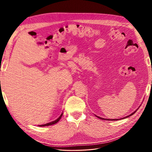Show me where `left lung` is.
I'll return each mask as SVG.
<instances>
[{
	"mask_svg": "<svg viewBox=\"0 0 152 152\" xmlns=\"http://www.w3.org/2000/svg\"><path fill=\"white\" fill-rule=\"evenodd\" d=\"M136 111H137V110H135V111L134 112V113H133L132 114H131L130 115H129V116H127V117H124L123 118H125L129 117V116H130V115H133V114H134L135 113ZM96 117H97V118H101V119H102V120H106V119H105V118H101V117H97V116H96ZM123 118H122V119H123ZM107 120H109V121H110H110H118V119H107Z\"/></svg>",
	"mask_w": 152,
	"mask_h": 152,
	"instance_id": "1",
	"label": "left lung"
}]
</instances>
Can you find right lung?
I'll use <instances>...</instances> for the list:
<instances>
[{
    "instance_id": "right-lung-1",
    "label": "right lung",
    "mask_w": 152,
    "mask_h": 152,
    "mask_svg": "<svg viewBox=\"0 0 152 152\" xmlns=\"http://www.w3.org/2000/svg\"><path fill=\"white\" fill-rule=\"evenodd\" d=\"M62 115H63V113L61 114V115L56 120H55V121H53V122H50V123H48V124H43V125H39V126H40V127H45V126H48V125H53V124H56V123H57L60 120V118H61V117H62Z\"/></svg>"
}]
</instances>
